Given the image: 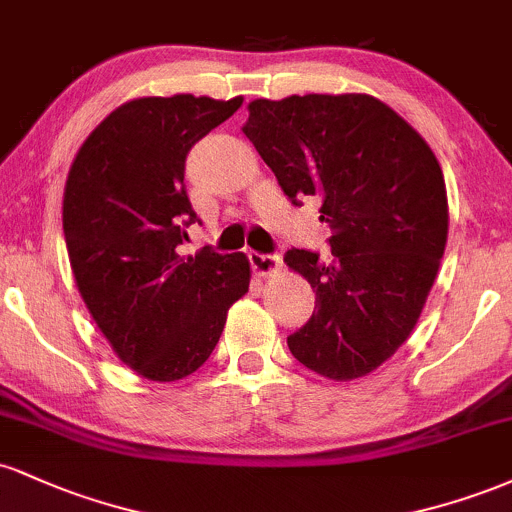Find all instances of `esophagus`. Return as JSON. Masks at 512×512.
I'll use <instances>...</instances> for the list:
<instances>
[{
  "label": "esophagus",
  "mask_w": 512,
  "mask_h": 512,
  "mask_svg": "<svg viewBox=\"0 0 512 512\" xmlns=\"http://www.w3.org/2000/svg\"><path fill=\"white\" fill-rule=\"evenodd\" d=\"M250 264L255 269V274L260 276H272L274 272H279L281 260L279 255H262V252H250Z\"/></svg>",
  "instance_id": "34e87169"
}]
</instances>
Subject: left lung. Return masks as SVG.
<instances>
[{"mask_svg": "<svg viewBox=\"0 0 512 512\" xmlns=\"http://www.w3.org/2000/svg\"><path fill=\"white\" fill-rule=\"evenodd\" d=\"M245 137L293 204L320 199L332 260L293 248L284 262L315 291L291 354L330 380L383 366L419 322L448 243V192L431 146L366 93H308L248 105Z\"/></svg>", "mask_w": 512, "mask_h": 512, "instance_id": "left-lung-1", "label": "left lung"}]
</instances>
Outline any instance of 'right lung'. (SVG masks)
I'll list each match as a JSON object with an SVG mask.
<instances>
[{"instance_id":"1","label":"right lung","mask_w":512,"mask_h":512,"mask_svg":"<svg viewBox=\"0 0 512 512\" xmlns=\"http://www.w3.org/2000/svg\"><path fill=\"white\" fill-rule=\"evenodd\" d=\"M240 105V96L134 98L88 134L69 168L62 226L76 286L120 361L156 383L195 373L248 293L243 252H178L199 221L185 158Z\"/></svg>"}]
</instances>
